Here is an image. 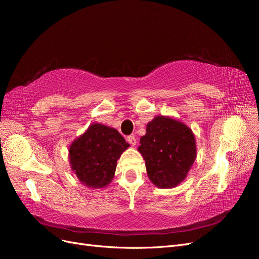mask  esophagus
I'll list each match as a JSON object with an SVG mask.
<instances>
[{"label": "esophagus", "mask_w": 259, "mask_h": 259, "mask_svg": "<svg viewBox=\"0 0 259 259\" xmlns=\"http://www.w3.org/2000/svg\"><path fill=\"white\" fill-rule=\"evenodd\" d=\"M127 142H128L132 146H136V144H137V139H136V137H135L134 135H131V136H128V137H127Z\"/></svg>", "instance_id": "esophagus-1"}]
</instances>
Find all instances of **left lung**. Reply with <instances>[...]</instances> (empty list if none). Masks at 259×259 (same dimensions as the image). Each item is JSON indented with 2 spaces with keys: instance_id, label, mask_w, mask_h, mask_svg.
Instances as JSON below:
<instances>
[{
  "instance_id": "8db88e82",
  "label": "left lung",
  "mask_w": 259,
  "mask_h": 259,
  "mask_svg": "<svg viewBox=\"0 0 259 259\" xmlns=\"http://www.w3.org/2000/svg\"><path fill=\"white\" fill-rule=\"evenodd\" d=\"M139 143L148 177L159 188L178 186L197 158L192 131L169 116L158 115L149 122Z\"/></svg>"
}]
</instances>
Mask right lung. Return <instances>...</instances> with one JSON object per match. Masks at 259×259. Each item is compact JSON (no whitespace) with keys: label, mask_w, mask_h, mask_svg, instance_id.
Segmentation results:
<instances>
[{"label":"right lung","mask_w":259,"mask_h":259,"mask_svg":"<svg viewBox=\"0 0 259 259\" xmlns=\"http://www.w3.org/2000/svg\"><path fill=\"white\" fill-rule=\"evenodd\" d=\"M128 147L115 128L94 123L70 146V166L88 188H104L111 183L116 162Z\"/></svg>","instance_id":"right-lung-1"}]
</instances>
